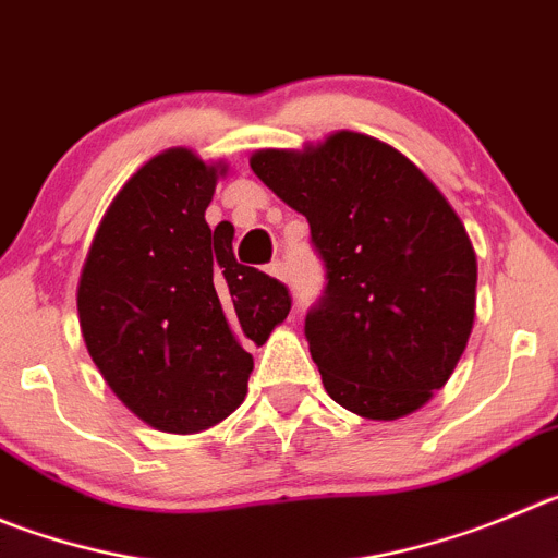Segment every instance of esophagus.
<instances>
[{
    "instance_id": "obj_1",
    "label": "esophagus",
    "mask_w": 558,
    "mask_h": 558,
    "mask_svg": "<svg viewBox=\"0 0 558 558\" xmlns=\"http://www.w3.org/2000/svg\"><path fill=\"white\" fill-rule=\"evenodd\" d=\"M269 275H272V278H278V280H289L283 262H272V264H269Z\"/></svg>"
}]
</instances>
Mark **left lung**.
Wrapping results in <instances>:
<instances>
[{"label": "left lung", "instance_id": "left-lung-1", "mask_svg": "<svg viewBox=\"0 0 558 558\" xmlns=\"http://www.w3.org/2000/svg\"><path fill=\"white\" fill-rule=\"evenodd\" d=\"M250 168L305 215L325 264L305 338L332 402L374 421L424 408L476 314V253L449 201L408 156L355 132L303 154L258 150Z\"/></svg>", "mask_w": 558, "mask_h": 558}]
</instances>
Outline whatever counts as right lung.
<instances>
[{"instance_id":"1","label":"right lung","mask_w":558,"mask_h":558,"mask_svg":"<svg viewBox=\"0 0 558 558\" xmlns=\"http://www.w3.org/2000/svg\"><path fill=\"white\" fill-rule=\"evenodd\" d=\"M192 150L154 156L107 208L80 278L82 336L114 397L161 432H201L244 402L253 355L289 316L280 280L211 231L217 175Z\"/></svg>"}]
</instances>
